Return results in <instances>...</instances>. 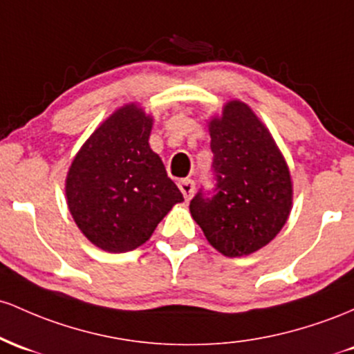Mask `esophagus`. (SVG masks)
<instances>
[{"label":"esophagus","mask_w":354,"mask_h":354,"mask_svg":"<svg viewBox=\"0 0 354 354\" xmlns=\"http://www.w3.org/2000/svg\"><path fill=\"white\" fill-rule=\"evenodd\" d=\"M178 189H180L185 201H190L194 196V190H196V184H194V180H190V178H182V180L178 182Z\"/></svg>","instance_id":"obj_1"}]
</instances>
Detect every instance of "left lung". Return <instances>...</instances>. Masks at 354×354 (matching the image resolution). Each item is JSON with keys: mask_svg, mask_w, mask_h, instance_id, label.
Here are the masks:
<instances>
[{"mask_svg": "<svg viewBox=\"0 0 354 354\" xmlns=\"http://www.w3.org/2000/svg\"><path fill=\"white\" fill-rule=\"evenodd\" d=\"M217 185L190 201V216L216 251L241 257L279 234L292 209L288 162L248 103L229 100L207 122Z\"/></svg>", "mask_w": 354, "mask_h": 354, "instance_id": "left-lung-1", "label": "left lung"}]
</instances>
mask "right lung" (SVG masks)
Returning <instances> with one entry per match:
<instances>
[{"label": "right lung", "mask_w": 354, "mask_h": 354, "mask_svg": "<svg viewBox=\"0 0 354 354\" xmlns=\"http://www.w3.org/2000/svg\"><path fill=\"white\" fill-rule=\"evenodd\" d=\"M153 118L138 103L122 105L86 138L71 162L65 196L75 224L106 252H129L150 239L184 201L150 149Z\"/></svg>", "instance_id": "add662e5"}]
</instances>
